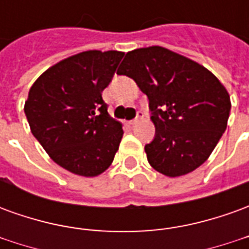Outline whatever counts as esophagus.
<instances>
[{
  "instance_id": "esophagus-1",
  "label": "esophagus",
  "mask_w": 249,
  "mask_h": 249,
  "mask_svg": "<svg viewBox=\"0 0 249 249\" xmlns=\"http://www.w3.org/2000/svg\"><path fill=\"white\" fill-rule=\"evenodd\" d=\"M142 117H144V114H142V112H139V113H137V117H136V119L132 120V121H129V124H130V125L137 124V123H139L140 120H142Z\"/></svg>"
}]
</instances>
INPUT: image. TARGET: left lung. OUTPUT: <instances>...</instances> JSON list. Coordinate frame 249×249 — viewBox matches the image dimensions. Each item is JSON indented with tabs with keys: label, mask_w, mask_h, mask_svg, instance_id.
<instances>
[{
	"label": "left lung",
	"mask_w": 249,
	"mask_h": 249,
	"mask_svg": "<svg viewBox=\"0 0 249 249\" xmlns=\"http://www.w3.org/2000/svg\"><path fill=\"white\" fill-rule=\"evenodd\" d=\"M117 74L145 93L156 136L145 145L153 169L168 178L192 172L208 160L231 110L225 87L212 71L162 46L128 52Z\"/></svg>",
	"instance_id": "left-lung-1"
}]
</instances>
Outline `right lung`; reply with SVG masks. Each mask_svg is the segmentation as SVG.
Masks as SVG:
<instances>
[{
  "mask_svg": "<svg viewBox=\"0 0 249 249\" xmlns=\"http://www.w3.org/2000/svg\"><path fill=\"white\" fill-rule=\"evenodd\" d=\"M124 57L119 51H87L57 62L32 85L25 101L30 130L53 161L94 178L112 164L124 135L101 93Z\"/></svg>",
  "mask_w": 249,
  "mask_h": 249,
  "instance_id": "right-lung-1",
  "label": "right lung"
}]
</instances>
